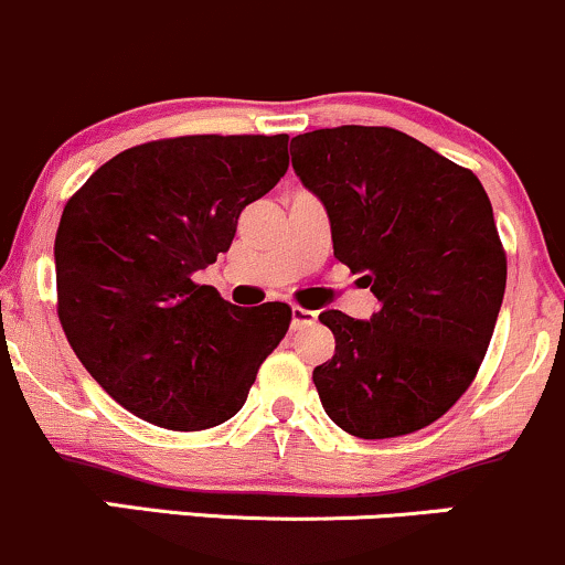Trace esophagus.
<instances>
[{
    "label": "esophagus",
    "instance_id": "obj_1",
    "mask_svg": "<svg viewBox=\"0 0 565 565\" xmlns=\"http://www.w3.org/2000/svg\"><path fill=\"white\" fill-rule=\"evenodd\" d=\"M316 321V311H308V308L295 306L292 308V330H302V327L313 324Z\"/></svg>",
    "mask_w": 565,
    "mask_h": 565
}]
</instances>
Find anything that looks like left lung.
Wrapping results in <instances>:
<instances>
[{
	"instance_id": "obj_1",
	"label": "left lung",
	"mask_w": 565,
	"mask_h": 565,
	"mask_svg": "<svg viewBox=\"0 0 565 565\" xmlns=\"http://www.w3.org/2000/svg\"><path fill=\"white\" fill-rule=\"evenodd\" d=\"M292 147L295 173L330 214L334 257L381 306L370 321L319 316L334 334V356L313 370L321 405L362 439L424 429L472 386L504 300L488 192L396 128H321Z\"/></svg>"
}]
</instances>
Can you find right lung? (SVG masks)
<instances>
[{
    "instance_id": "add662e5",
    "label": "right lung",
    "mask_w": 565,
    "mask_h": 565,
    "mask_svg": "<svg viewBox=\"0 0 565 565\" xmlns=\"http://www.w3.org/2000/svg\"><path fill=\"white\" fill-rule=\"evenodd\" d=\"M287 169V134L177 136L115 154L66 201L55 233L61 327L128 413L203 431L244 407L292 308H238L192 273L231 249L241 212Z\"/></svg>"
}]
</instances>
